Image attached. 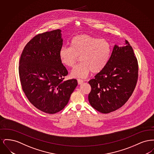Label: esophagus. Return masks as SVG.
Segmentation results:
<instances>
[{
	"instance_id": "34e87169",
	"label": "esophagus",
	"mask_w": 154,
	"mask_h": 154,
	"mask_svg": "<svg viewBox=\"0 0 154 154\" xmlns=\"http://www.w3.org/2000/svg\"><path fill=\"white\" fill-rule=\"evenodd\" d=\"M77 81H78V84H79V85L82 84L84 82V80H81V79H78Z\"/></svg>"
}]
</instances>
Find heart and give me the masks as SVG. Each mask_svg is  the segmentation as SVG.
Masks as SVG:
<instances>
[{"label": "heart", "mask_w": 154, "mask_h": 154, "mask_svg": "<svg viewBox=\"0 0 154 154\" xmlns=\"http://www.w3.org/2000/svg\"><path fill=\"white\" fill-rule=\"evenodd\" d=\"M111 47L108 42L88 35L74 37L69 47H62L59 55L65 66L73 67L80 59L81 63L71 72L73 77L85 78L91 72L97 73L108 63Z\"/></svg>", "instance_id": "heart-1"}]
</instances>
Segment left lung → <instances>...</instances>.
I'll list each match as a JSON object with an SVG mask.
<instances>
[{"label":"left lung","instance_id":"left-lung-1","mask_svg":"<svg viewBox=\"0 0 154 154\" xmlns=\"http://www.w3.org/2000/svg\"><path fill=\"white\" fill-rule=\"evenodd\" d=\"M115 45L107 65L89 81L91 91L89 102L95 110L104 114L121 107L132 95L138 79L139 66L132 46Z\"/></svg>","mask_w":154,"mask_h":154}]
</instances>
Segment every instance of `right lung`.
Here are the masks:
<instances>
[{
	"label": "right lung",
	"instance_id": "1",
	"mask_svg": "<svg viewBox=\"0 0 154 154\" xmlns=\"http://www.w3.org/2000/svg\"><path fill=\"white\" fill-rule=\"evenodd\" d=\"M63 45L61 30L38 34L24 47L19 75L25 95L37 109L50 114L65 108L77 81H64L68 74L59 53Z\"/></svg>",
	"mask_w": 154,
	"mask_h": 154
}]
</instances>
